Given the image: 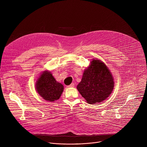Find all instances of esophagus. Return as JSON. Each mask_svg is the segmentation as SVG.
Wrapping results in <instances>:
<instances>
[{"instance_id": "34e87169", "label": "esophagus", "mask_w": 147, "mask_h": 147, "mask_svg": "<svg viewBox=\"0 0 147 147\" xmlns=\"http://www.w3.org/2000/svg\"><path fill=\"white\" fill-rule=\"evenodd\" d=\"M68 88H72V87H74V83H72V84H71L70 85H69V86H67Z\"/></svg>"}]
</instances>
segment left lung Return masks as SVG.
<instances>
[{
	"label": "left lung",
	"mask_w": 147,
	"mask_h": 147,
	"mask_svg": "<svg viewBox=\"0 0 147 147\" xmlns=\"http://www.w3.org/2000/svg\"><path fill=\"white\" fill-rule=\"evenodd\" d=\"M113 87V78L107 66L99 60H93L77 88L87 103L95 104L107 99Z\"/></svg>",
	"instance_id": "1"
}]
</instances>
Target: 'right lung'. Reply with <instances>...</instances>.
I'll return each instance as SVG.
<instances>
[{
  "label": "right lung",
  "mask_w": 147,
  "mask_h": 147,
  "mask_svg": "<svg viewBox=\"0 0 147 147\" xmlns=\"http://www.w3.org/2000/svg\"><path fill=\"white\" fill-rule=\"evenodd\" d=\"M36 89L44 99L53 102L59 99L64 87L61 84L56 81L50 72L44 71L36 82Z\"/></svg>",
  "instance_id": "obj_1"
}]
</instances>
